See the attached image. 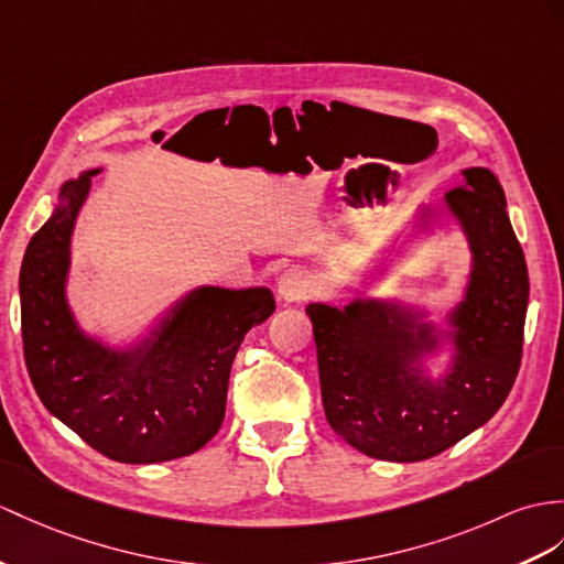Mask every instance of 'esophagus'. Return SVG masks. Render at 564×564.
<instances>
[{
	"mask_svg": "<svg viewBox=\"0 0 564 564\" xmlns=\"http://www.w3.org/2000/svg\"><path fill=\"white\" fill-rule=\"evenodd\" d=\"M311 290H313V284H311V278H308V274H306L304 270L292 268V270H284V272L280 274L278 292H280V296H282L284 301H301V299H306V296L311 294Z\"/></svg>",
	"mask_w": 564,
	"mask_h": 564,
	"instance_id": "1",
	"label": "esophagus"
}]
</instances>
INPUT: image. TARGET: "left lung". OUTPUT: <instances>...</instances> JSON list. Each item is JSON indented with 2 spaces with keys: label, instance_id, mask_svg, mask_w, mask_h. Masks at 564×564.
<instances>
[{
  "label": "left lung",
  "instance_id": "obj_1",
  "mask_svg": "<svg viewBox=\"0 0 564 564\" xmlns=\"http://www.w3.org/2000/svg\"><path fill=\"white\" fill-rule=\"evenodd\" d=\"M443 213L462 227L471 251L469 282L447 313V329L400 301L359 296L345 308L306 306L327 423L368 457L441 455L496 416L519 373L529 272L498 176L464 170L443 210H419V229L431 231ZM445 340L451 366L433 379L424 359Z\"/></svg>",
  "mask_w": 564,
  "mask_h": 564
}]
</instances>
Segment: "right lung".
Returning a JSON list of instances; mask_svg holds the SVG:
<instances>
[{
    "mask_svg": "<svg viewBox=\"0 0 564 564\" xmlns=\"http://www.w3.org/2000/svg\"><path fill=\"white\" fill-rule=\"evenodd\" d=\"M88 170L68 178L23 256L21 333L40 402L100 455L155 464L194 455L225 419L229 370L243 335L268 321V286H196L129 347L88 335L68 306L72 235L90 194Z\"/></svg>",
    "mask_w": 564,
    "mask_h": 564,
    "instance_id": "1",
    "label": "right lung"
}]
</instances>
